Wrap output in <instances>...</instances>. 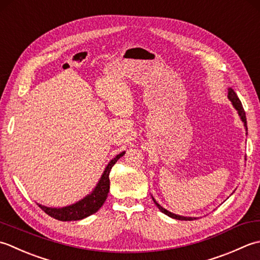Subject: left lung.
<instances>
[{"instance_id":"1","label":"left lung","mask_w":260,"mask_h":260,"mask_svg":"<svg viewBox=\"0 0 260 260\" xmlns=\"http://www.w3.org/2000/svg\"><path fill=\"white\" fill-rule=\"evenodd\" d=\"M228 98H229V100H230L231 102H232V105H234L235 109L238 111V114H239L240 119H241V121L243 122V125L246 126V131H247V119H246V112H245V110H243V108H242V104H241V102H240L239 98H238V95L236 94V92H235L234 89H232L231 87L228 88ZM152 200H153V203H155V204L157 205V208L159 209V210L162 212V213H165L166 215L171 216V218H173V219H176V220H183V221H192V220H195V219H197V218H192V216H181V215L174 214V213H172V212H169V211H167L166 209H164L161 205L158 204V203L156 202V200H155V199L152 198Z\"/></svg>"}]
</instances>
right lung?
I'll return each mask as SVG.
<instances>
[{"label": "right lung", "instance_id": "right-lung-1", "mask_svg": "<svg viewBox=\"0 0 260 260\" xmlns=\"http://www.w3.org/2000/svg\"><path fill=\"white\" fill-rule=\"evenodd\" d=\"M125 151L119 153L118 156H115L113 159L108 164V166L105 167L102 176H101L99 183L96 184V186L92 190L91 194H88L87 197H85L83 200L78 201L75 204L65 206V208H48V206L38 204L39 208L42 209L44 212H46L47 214L50 215L51 218L59 221L82 220L95 213V212H98L108 198L110 190L109 175L111 172V168L113 167L114 164L118 161L119 158L122 157Z\"/></svg>", "mask_w": 260, "mask_h": 260}]
</instances>
